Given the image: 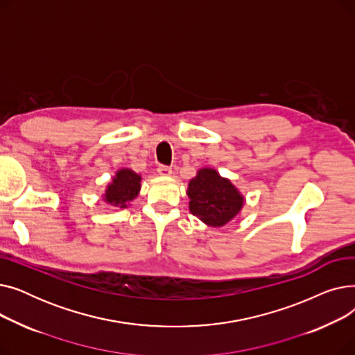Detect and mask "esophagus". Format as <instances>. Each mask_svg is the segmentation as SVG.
I'll list each match as a JSON object with an SVG mask.
<instances>
[{"mask_svg":"<svg viewBox=\"0 0 355 355\" xmlns=\"http://www.w3.org/2000/svg\"><path fill=\"white\" fill-rule=\"evenodd\" d=\"M157 171H158V174L159 175H162V177H168L170 175L173 171H171V166H168V165H158V168H157Z\"/></svg>","mask_w":355,"mask_h":355,"instance_id":"1","label":"esophagus"}]
</instances>
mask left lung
Here are the masks:
<instances>
[{
    "mask_svg": "<svg viewBox=\"0 0 355 355\" xmlns=\"http://www.w3.org/2000/svg\"><path fill=\"white\" fill-rule=\"evenodd\" d=\"M190 211L213 227L225 226L237 216L243 197L239 194L234 185L221 178L211 168H202L197 177L189 184Z\"/></svg>",
    "mask_w": 355,
    "mask_h": 355,
    "instance_id": "1",
    "label": "left lung"
}]
</instances>
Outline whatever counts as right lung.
Returning <instances> with one entry per match:
<instances>
[{
    "instance_id": "right-lung-1",
    "label": "right lung",
    "mask_w": 355,
    "mask_h": 355,
    "mask_svg": "<svg viewBox=\"0 0 355 355\" xmlns=\"http://www.w3.org/2000/svg\"><path fill=\"white\" fill-rule=\"evenodd\" d=\"M141 177L130 170H121L116 173V177L114 178L107 190L105 200L109 204H114L121 209L126 207V204L132 201L141 189Z\"/></svg>"
}]
</instances>
